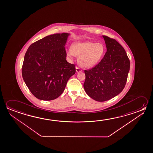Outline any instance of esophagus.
<instances>
[{
    "label": "esophagus",
    "mask_w": 153,
    "mask_h": 153,
    "mask_svg": "<svg viewBox=\"0 0 153 153\" xmlns=\"http://www.w3.org/2000/svg\"><path fill=\"white\" fill-rule=\"evenodd\" d=\"M76 72H77V73H78V72H80V71H82V70L80 69V68H79V67H76Z\"/></svg>",
    "instance_id": "34e87169"
}]
</instances>
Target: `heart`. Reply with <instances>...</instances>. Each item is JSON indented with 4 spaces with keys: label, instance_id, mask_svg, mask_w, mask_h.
Here are the masks:
<instances>
[{
    "label": "heart",
    "instance_id": "1",
    "mask_svg": "<svg viewBox=\"0 0 153 153\" xmlns=\"http://www.w3.org/2000/svg\"><path fill=\"white\" fill-rule=\"evenodd\" d=\"M105 47L101 43L92 42H76L67 51V55L71 58L77 56L78 63L83 68H91L98 64L105 53Z\"/></svg>",
    "mask_w": 153,
    "mask_h": 153
}]
</instances>
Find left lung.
Returning a JSON list of instances; mask_svg holds the SVG:
<instances>
[{
  "label": "left lung",
  "mask_w": 153,
  "mask_h": 153,
  "mask_svg": "<svg viewBox=\"0 0 153 153\" xmlns=\"http://www.w3.org/2000/svg\"><path fill=\"white\" fill-rule=\"evenodd\" d=\"M107 52L100 62L85 74L84 88L90 97L103 102L115 97L125 87L130 62L124 48L115 39L102 36Z\"/></svg>",
  "instance_id": "left-lung-1"
}]
</instances>
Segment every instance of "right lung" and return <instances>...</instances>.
<instances>
[{"mask_svg":"<svg viewBox=\"0 0 153 153\" xmlns=\"http://www.w3.org/2000/svg\"><path fill=\"white\" fill-rule=\"evenodd\" d=\"M68 33L48 36L33 43L25 53L22 67L23 80L31 93L42 100H53L65 90L76 73L66 60Z\"/></svg>","mask_w":153,"mask_h":153,"instance_id":"1","label":"right lung"}]
</instances>
